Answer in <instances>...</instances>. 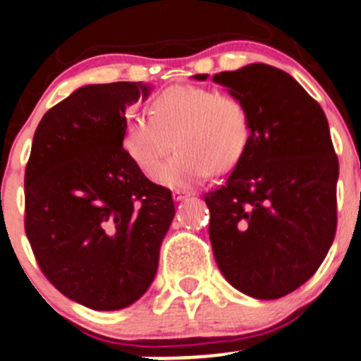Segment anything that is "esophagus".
<instances>
[{"label":"esophagus","instance_id":"1","mask_svg":"<svg viewBox=\"0 0 361 361\" xmlns=\"http://www.w3.org/2000/svg\"><path fill=\"white\" fill-rule=\"evenodd\" d=\"M188 197H190V193H188V191H180V190L173 191V200H175V202H183V200H186Z\"/></svg>","mask_w":361,"mask_h":361}]
</instances>
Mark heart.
<instances>
[{
	"instance_id": "heart-1",
	"label": "heart",
	"mask_w": 361,
	"mask_h": 361,
	"mask_svg": "<svg viewBox=\"0 0 361 361\" xmlns=\"http://www.w3.org/2000/svg\"><path fill=\"white\" fill-rule=\"evenodd\" d=\"M178 154L155 173L168 188H193L209 173L233 170L250 141V116L241 98L200 85H173L150 102V116L128 112L121 147L145 175L171 151Z\"/></svg>"
}]
</instances>
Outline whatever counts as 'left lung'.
Instances as JSON below:
<instances>
[{
	"label": "left lung",
	"mask_w": 361,
	"mask_h": 361,
	"mask_svg": "<svg viewBox=\"0 0 361 361\" xmlns=\"http://www.w3.org/2000/svg\"><path fill=\"white\" fill-rule=\"evenodd\" d=\"M213 82L250 116L245 155L206 193L214 259L245 295L279 299L317 272L335 240L338 157L329 125L299 82L274 66L221 71Z\"/></svg>",
	"instance_id": "obj_1"
}]
</instances>
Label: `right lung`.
I'll return each instance as SVG.
<instances>
[{
  "instance_id": "add662e5",
  "label": "right lung",
  "mask_w": 361,
  "mask_h": 361,
  "mask_svg": "<svg viewBox=\"0 0 361 361\" xmlns=\"http://www.w3.org/2000/svg\"><path fill=\"white\" fill-rule=\"evenodd\" d=\"M141 82L84 85L42 116L25 171V231L42 274L91 310L130 306L154 281L171 191L121 147Z\"/></svg>"
}]
</instances>
